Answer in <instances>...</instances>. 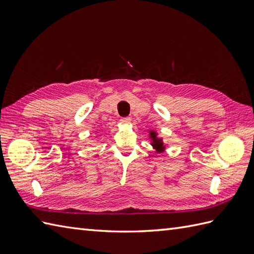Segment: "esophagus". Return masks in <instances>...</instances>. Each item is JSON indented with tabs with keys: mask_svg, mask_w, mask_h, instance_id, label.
Listing matches in <instances>:
<instances>
[{
	"mask_svg": "<svg viewBox=\"0 0 254 254\" xmlns=\"http://www.w3.org/2000/svg\"><path fill=\"white\" fill-rule=\"evenodd\" d=\"M120 121H121V123H123V124H128V123L131 122V118H128V117L121 118Z\"/></svg>",
	"mask_w": 254,
	"mask_h": 254,
	"instance_id": "34e87169",
	"label": "esophagus"
}]
</instances>
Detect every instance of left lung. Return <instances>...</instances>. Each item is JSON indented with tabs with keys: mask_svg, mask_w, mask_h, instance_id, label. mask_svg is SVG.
Listing matches in <instances>:
<instances>
[{
	"mask_svg": "<svg viewBox=\"0 0 254 254\" xmlns=\"http://www.w3.org/2000/svg\"><path fill=\"white\" fill-rule=\"evenodd\" d=\"M149 134H150V138H152V141H153L152 145L156 149L159 150V152H161V150L165 148L164 143H163V141H161V138H158L157 134H156V132H154V131H150Z\"/></svg>",
	"mask_w": 254,
	"mask_h": 254,
	"instance_id": "left-lung-1",
	"label": "left lung"
}]
</instances>
